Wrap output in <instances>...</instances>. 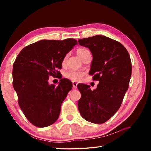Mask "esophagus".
I'll use <instances>...</instances> for the list:
<instances>
[{
    "instance_id": "obj_1",
    "label": "esophagus",
    "mask_w": 151,
    "mask_h": 151,
    "mask_svg": "<svg viewBox=\"0 0 151 151\" xmlns=\"http://www.w3.org/2000/svg\"><path fill=\"white\" fill-rule=\"evenodd\" d=\"M72 85H73V88L76 89L77 87V83H76V82H73Z\"/></svg>"
}]
</instances>
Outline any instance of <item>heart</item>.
Instances as JSON below:
<instances>
[{"instance_id":"b5f03b06","label":"heart","mask_w":151,"mask_h":151,"mask_svg":"<svg viewBox=\"0 0 151 151\" xmlns=\"http://www.w3.org/2000/svg\"><path fill=\"white\" fill-rule=\"evenodd\" d=\"M89 52L88 50L85 48H81L77 51V53L78 55L83 58L85 55V54ZM84 75V72L83 71H75V70H70L67 72L65 74L66 78L72 81H79Z\"/></svg>"}]
</instances>
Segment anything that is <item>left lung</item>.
Segmentation results:
<instances>
[{"mask_svg":"<svg viewBox=\"0 0 151 151\" xmlns=\"http://www.w3.org/2000/svg\"><path fill=\"white\" fill-rule=\"evenodd\" d=\"M93 55L89 74L99 81L97 88L89 85L77 86L81 94L78 108L81 116L94 123H103L120 108L129 88L132 75L129 53L120 42L103 35L78 40Z\"/></svg>","mask_w":151,"mask_h":151,"instance_id":"obj_1","label":"left lung"}]
</instances>
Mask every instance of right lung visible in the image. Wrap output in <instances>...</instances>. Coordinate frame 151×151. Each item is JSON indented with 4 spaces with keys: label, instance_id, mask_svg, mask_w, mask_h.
Wrapping results in <instances>:
<instances>
[{
    "label": "right lung",
    "instance_id": "obj_1",
    "mask_svg": "<svg viewBox=\"0 0 151 151\" xmlns=\"http://www.w3.org/2000/svg\"><path fill=\"white\" fill-rule=\"evenodd\" d=\"M77 40H43L22 49L13 65V87L18 103L33 125L46 127L58 118L61 105L72 88V83L60 77L57 86L49 84V76L60 74L62 63Z\"/></svg>",
    "mask_w": 151,
    "mask_h": 151
}]
</instances>
